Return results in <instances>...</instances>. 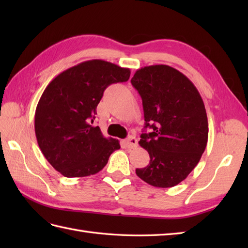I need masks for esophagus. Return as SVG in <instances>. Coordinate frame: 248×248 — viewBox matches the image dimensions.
<instances>
[{"mask_svg": "<svg viewBox=\"0 0 248 248\" xmlns=\"http://www.w3.org/2000/svg\"><path fill=\"white\" fill-rule=\"evenodd\" d=\"M124 145L127 147V148L133 149L136 146H138V140H136L134 136H130L129 139L124 140Z\"/></svg>", "mask_w": 248, "mask_h": 248, "instance_id": "obj_1", "label": "esophagus"}]
</instances>
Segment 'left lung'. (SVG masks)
Segmentation results:
<instances>
[{"label":"left lung","instance_id":"left-lung-1","mask_svg":"<svg viewBox=\"0 0 248 248\" xmlns=\"http://www.w3.org/2000/svg\"><path fill=\"white\" fill-rule=\"evenodd\" d=\"M131 83L143 101L145 129L139 144L148 151L149 164L136 175L152 186L171 187L191 172L208 141V117L197 88L175 68H140Z\"/></svg>","mask_w":248,"mask_h":248}]
</instances>
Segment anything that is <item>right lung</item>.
<instances>
[{"label":"right lung","instance_id":"add662e5","mask_svg":"<svg viewBox=\"0 0 248 248\" xmlns=\"http://www.w3.org/2000/svg\"><path fill=\"white\" fill-rule=\"evenodd\" d=\"M129 68L102 60L83 62L62 71L46 87L35 112L37 143L54 170L67 178L99 172L119 140L93 127L105 88L127 82Z\"/></svg>","mask_w":248,"mask_h":248}]
</instances>
